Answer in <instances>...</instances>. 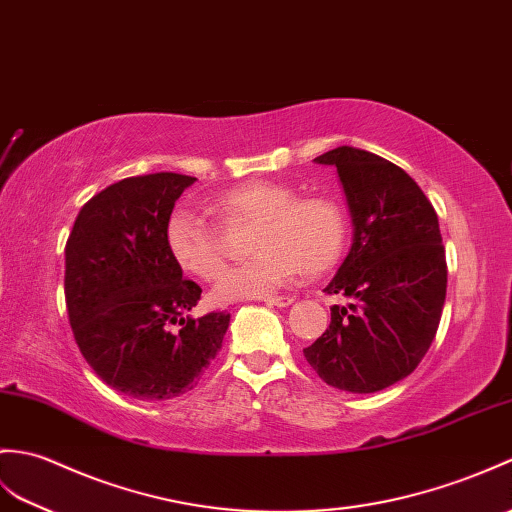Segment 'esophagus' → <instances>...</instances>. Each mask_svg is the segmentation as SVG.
Listing matches in <instances>:
<instances>
[{"label":"esophagus","mask_w":512,"mask_h":512,"mask_svg":"<svg viewBox=\"0 0 512 512\" xmlns=\"http://www.w3.org/2000/svg\"><path fill=\"white\" fill-rule=\"evenodd\" d=\"M266 305H275V307H288L294 303L292 296H268V299H264Z\"/></svg>","instance_id":"34e87169"}]
</instances>
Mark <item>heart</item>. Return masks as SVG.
<instances>
[{
  "instance_id": "obj_1",
  "label": "heart",
  "mask_w": 512,
  "mask_h": 512,
  "mask_svg": "<svg viewBox=\"0 0 512 512\" xmlns=\"http://www.w3.org/2000/svg\"><path fill=\"white\" fill-rule=\"evenodd\" d=\"M222 227L251 224L246 248L253 257L229 268L213 296L218 301L264 299L281 290L299 272L320 275L342 255L347 216L336 200L301 196L279 181H246L209 200ZM165 246L187 275L213 281L224 268L222 237L213 224L192 209H174L165 224Z\"/></svg>"
}]
</instances>
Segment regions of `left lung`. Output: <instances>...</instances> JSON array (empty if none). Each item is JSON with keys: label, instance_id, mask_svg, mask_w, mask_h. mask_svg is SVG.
Instances as JSON below:
<instances>
[{"label": "left lung", "instance_id": "left-lung-1", "mask_svg": "<svg viewBox=\"0 0 512 512\" xmlns=\"http://www.w3.org/2000/svg\"><path fill=\"white\" fill-rule=\"evenodd\" d=\"M334 165L353 224L351 248L327 294L331 325L305 360L325 384L368 395L408 377L430 349L447 292L438 216L421 187L373 152L340 146L314 159Z\"/></svg>", "mask_w": 512, "mask_h": 512}]
</instances>
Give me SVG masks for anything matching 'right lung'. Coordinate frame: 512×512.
Listing matches in <instances>:
<instances>
[{
  "instance_id": "add662e5",
  "label": "right lung",
  "mask_w": 512,
  "mask_h": 512,
  "mask_svg": "<svg viewBox=\"0 0 512 512\" xmlns=\"http://www.w3.org/2000/svg\"><path fill=\"white\" fill-rule=\"evenodd\" d=\"M194 176H130L80 209L65 246V301L80 353L104 384L139 401L192 390L231 314L194 318L200 285L165 246L174 202Z\"/></svg>"
}]
</instances>
